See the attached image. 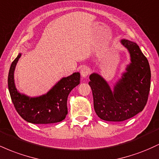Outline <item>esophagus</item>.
<instances>
[{"label": "esophagus", "instance_id": "1", "mask_svg": "<svg viewBox=\"0 0 159 159\" xmlns=\"http://www.w3.org/2000/svg\"><path fill=\"white\" fill-rule=\"evenodd\" d=\"M80 73H81V75L82 78H86L89 74H90V69L87 66H83L81 68V70H80Z\"/></svg>", "mask_w": 159, "mask_h": 159}]
</instances>
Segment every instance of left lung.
<instances>
[{"label": "left lung", "instance_id": "obj_1", "mask_svg": "<svg viewBox=\"0 0 159 159\" xmlns=\"http://www.w3.org/2000/svg\"><path fill=\"white\" fill-rule=\"evenodd\" d=\"M130 54L131 63L111 90L100 75H90L93 106L96 114L105 121L120 122L135 116L147 105L150 90L151 72L148 60L135 43L121 39Z\"/></svg>", "mask_w": 159, "mask_h": 159}]
</instances>
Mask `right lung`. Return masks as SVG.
<instances>
[{
	"instance_id": "right-lung-1",
	"label": "right lung",
	"mask_w": 159,
	"mask_h": 159,
	"mask_svg": "<svg viewBox=\"0 0 159 159\" xmlns=\"http://www.w3.org/2000/svg\"><path fill=\"white\" fill-rule=\"evenodd\" d=\"M21 56L19 53L12 62L8 75L9 91L18 114L27 122L34 124L55 123L64 120L68 114L67 98L69 93L80 84L79 72L63 78L47 93L30 97L20 93L14 81V71Z\"/></svg>"
}]
</instances>
